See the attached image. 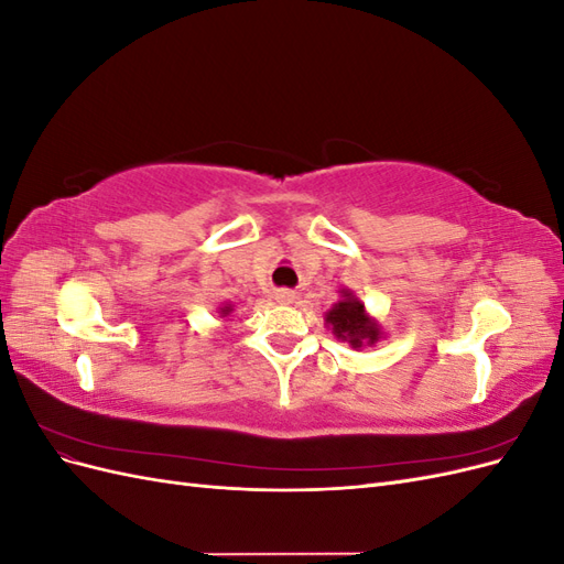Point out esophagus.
<instances>
[{
  "instance_id": "esophagus-1",
  "label": "esophagus",
  "mask_w": 564,
  "mask_h": 564,
  "mask_svg": "<svg viewBox=\"0 0 564 564\" xmlns=\"http://www.w3.org/2000/svg\"><path fill=\"white\" fill-rule=\"evenodd\" d=\"M275 299H278L280 303H294V301H296V292H294V289H278Z\"/></svg>"
}]
</instances>
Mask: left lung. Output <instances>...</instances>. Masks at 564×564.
Returning a JSON list of instances; mask_svg holds the SVG:
<instances>
[{
  "label": "left lung",
  "mask_w": 564,
  "mask_h": 564,
  "mask_svg": "<svg viewBox=\"0 0 564 564\" xmlns=\"http://www.w3.org/2000/svg\"><path fill=\"white\" fill-rule=\"evenodd\" d=\"M327 324L336 338L346 340L355 350H360L362 346H373L381 338L379 322L367 315L365 303L355 299L348 289L340 292V301L334 303V308L327 313Z\"/></svg>",
  "instance_id": "obj_1"
}]
</instances>
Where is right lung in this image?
Segmentation results:
<instances>
[{"instance_id": "right-lung-1", "label": "right lung", "mask_w": 564, "mask_h": 564, "mask_svg": "<svg viewBox=\"0 0 564 564\" xmlns=\"http://www.w3.org/2000/svg\"><path fill=\"white\" fill-rule=\"evenodd\" d=\"M232 313V305L230 303H226L224 308H220V317H226V315H230Z\"/></svg>"}]
</instances>
